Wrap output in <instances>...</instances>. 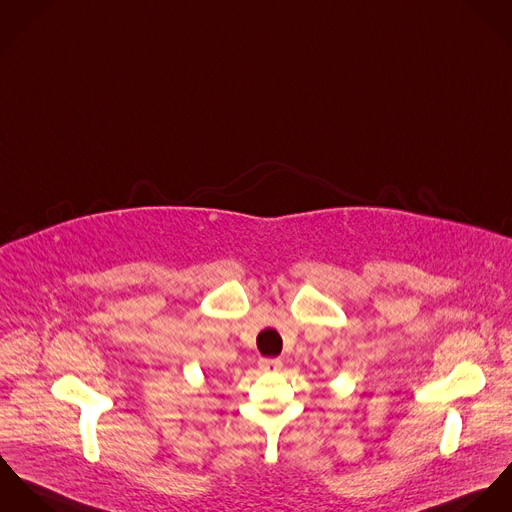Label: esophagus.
Listing matches in <instances>:
<instances>
[{"instance_id":"1","label":"esophagus","mask_w":512,"mask_h":512,"mask_svg":"<svg viewBox=\"0 0 512 512\" xmlns=\"http://www.w3.org/2000/svg\"><path fill=\"white\" fill-rule=\"evenodd\" d=\"M281 361L279 359H259V367L267 373H277L281 369Z\"/></svg>"}]
</instances>
